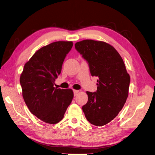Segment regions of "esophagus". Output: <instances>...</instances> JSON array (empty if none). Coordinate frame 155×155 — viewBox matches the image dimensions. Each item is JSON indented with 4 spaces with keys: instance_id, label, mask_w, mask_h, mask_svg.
<instances>
[{
    "instance_id": "1",
    "label": "esophagus",
    "mask_w": 155,
    "mask_h": 155,
    "mask_svg": "<svg viewBox=\"0 0 155 155\" xmlns=\"http://www.w3.org/2000/svg\"><path fill=\"white\" fill-rule=\"evenodd\" d=\"M73 92H74V95L75 96V97H76V95H78V94L79 93V91H78V90H74Z\"/></svg>"
}]
</instances>
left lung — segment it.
I'll use <instances>...</instances> for the list:
<instances>
[{"instance_id": "8db88e82", "label": "left lung", "mask_w": 155, "mask_h": 155, "mask_svg": "<svg viewBox=\"0 0 155 155\" xmlns=\"http://www.w3.org/2000/svg\"><path fill=\"white\" fill-rule=\"evenodd\" d=\"M75 48L87 62L91 76L98 78L97 91H87L88 102L82 110L91 124L104 126L115 118L123 107L130 78L122 57L111 45L85 40L75 44Z\"/></svg>"}]
</instances>
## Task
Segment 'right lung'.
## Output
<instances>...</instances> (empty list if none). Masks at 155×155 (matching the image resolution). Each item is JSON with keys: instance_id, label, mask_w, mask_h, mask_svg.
<instances>
[{"instance_id": "right-lung-1", "label": "right lung", "mask_w": 155, "mask_h": 155, "mask_svg": "<svg viewBox=\"0 0 155 155\" xmlns=\"http://www.w3.org/2000/svg\"><path fill=\"white\" fill-rule=\"evenodd\" d=\"M72 46V41H59L40 48L25 64L21 75L25 102L32 114L45 123L61 121L72 102V89H57L54 85Z\"/></svg>"}]
</instances>
